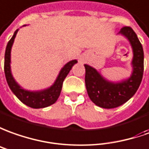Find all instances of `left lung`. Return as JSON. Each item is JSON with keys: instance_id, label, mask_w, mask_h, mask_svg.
Returning a JSON list of instances; mask_svg holds the SVG:
<instances>
[{"instance_id": "8db88e82", "label": "left lung", "mask_w": 149, "mask_h": 149, "mask_svg": "<svg viewBox=\"0 0 149 149\" xmlns=\"http://www.w3.org/2000/svg\"><path fill=\"white\" fill-rule=\"evenodd\" d=\"M118 34L127 38L132 49L131 76L119 82H112L92 66L84 65L88 96L94 104L104 109L118 107L130 100L138 90L143 78V50L137 35L130 26L123 27Z\"/></svg>"}]
</instances>
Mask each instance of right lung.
Segmentation results:
<instances>
[{
  "label": "right lung",
  "instance_id": "right-lung-1",
  "mask_svg": "<svg viewBox=\"0 0 149 149\" xmlns=\"http://www.w3.org/2000/svg\"><path fill=\"white\" fill-rule=\"evenodd\" d=\"M26 26V25H24ZM18 30L17 29L14 33V36L8 42L6 46V53H5V74H6V81L9 87L11 89L15 96L21 100L23 104L33 109H40V108L48 107L51 104H54L61 93V88L63 81L67 76L69 72L72 68L74 64H76L77 60H72L67 62L64 66L61 68L60 72L57 75V79L53 85H51L49 88L39 90V91H30L22 88L15 81L11 72V49L14 44V39L16 37V35L18 33Z\"/></svg>",
  "mask_w": 149,
  "mask_h": 149
}]
</instances>
